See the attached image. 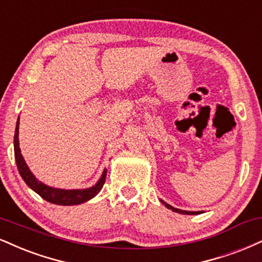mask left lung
Listing matches in <instances>:
<instances>
[{"instance_id": "8db88e82", "label": "left lung", "mask_w": 262, "mask_h": 262, "mask_svg": "<svg viewBox=\"0 0 262 262\" xmlns=\"http://www.w3.org/2000/svg\"><path fill=\"white\" fill-rule=\"evenodd\" d=\"M160 201L165 205L167 209H171L172 211H174V212H178V213H183V215H199V213L203 212V211H185V210H179V209H176V207L171 206L169 204H167L166 201H163L162 199H160Z\"/></svg>"}]
</instances>
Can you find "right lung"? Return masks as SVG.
Instances as JSON below:
<instances>
[{"instance_id": "obj_1", "label": "right lung", "mask_w": 262, "mask_h": 262, "mask_svg": "<svg viewBox=\"0 0 262 262\" xmlns=\"http://www.w3.org/2000/svg\"><path fill=\"white\" fill-rule=\"evenodd\" d=\"M18 135H19V118L17 121V125H15V133H14V157H15V163H17L18 171L19 174L23 178V181L27 183V185L30 189H33L36 194H39L43 200L49 201L51 204L56 205H63V206H71V205H79L83 203H86L93 198H95L97 194L100 193V190L102 189L103 184L106 181V174L107 169H103L102 174L99 181L95 183V185L90 188L85 189H59V188H53L50 185L43 184L42 182H40L35 176L33 174V172L30 171L29 167H28L27 162H25L23 155L20 152L19 147V139H18Z\"/></svg>"}]
</instances>
